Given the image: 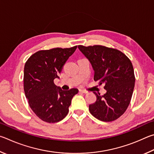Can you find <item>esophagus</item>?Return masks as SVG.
Instances as JSON below:
<instances>
[{
  "instance_id": "obj_1",
  "label": "esophagus",
  "mask_w": 154,
  "mask_h": 154,
  "mask_svg": "<svg viewBox=\"0 0 154 154\" xmlns=\"http://www.w3.org/2000/svg\"><path fill=\"white\" fill-rule=\"evenodd\" d=\"M79 92H80V93H85V94L87 93V91H83V90H79Z\"/></svg>"
}]
</instances>
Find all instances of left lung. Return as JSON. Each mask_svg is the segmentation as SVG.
Masks as SVG:
<instances>
[{"label":"left lung","mask_w":154,"mask_h":154,"mask_svg":"<svg viewBox=\"0 0 154 154\" xmlns=\"http://www.w3.org/2000/svg\"><path fill=\"white\" fill-rule=\"evenodd\" d=\"M79 48L92 65L94 80L103 84L107 91L103 96L93 92L97 101L89 105L90 113L103 122L116 120L126 112L133 95L135 82L133 64L116 48L102 45H79Z\"/></svg>","instance_id":"1"}]
</instances>
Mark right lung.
<instances>
[{
    "mask_svg": "<svg viewBox=\"0 0 154 154\" xmlns=\"http://www.w3.org/2000/svg\"><path fill=\"white\" fill-rule=\"evenodd\" d=\"M71 48L40 50L28 58L24 66L23 89L32 111L40 120L55 123L63 120L69 112L77 88L63 91L54 83L64 64L74 53Z\"/></svg>",
    "mask_w": 154,
    "mask_h": 154,
    "instance_id": "right-lung-1",
    "label": "right lung"
}]
</instances>
